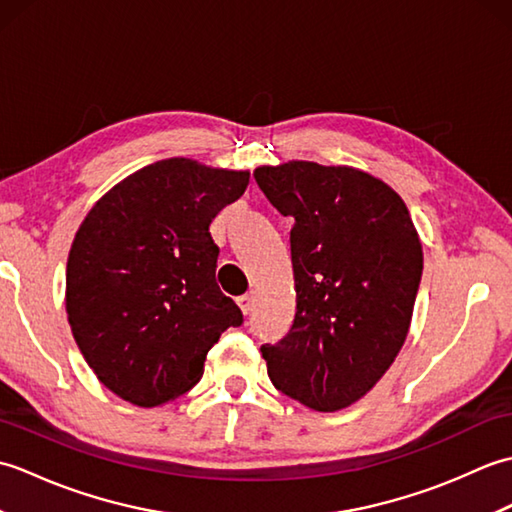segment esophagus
<instances>
[{"instance_id":"1","label":"esophagus","mask_w":512,"mask_h":512,"mask_svg":"<svg viewBox=\"0 0 512 512\" xmlns=\"http://www.w3.org/2000/svg\"><path fill=\"white\" fill-rule=\"evenodd\" d=\"M237 303H239V308H242L244 314H250V310H253V306H255V295H253V292H246V295L237 297Z\"/></svg>"}]
</instances>
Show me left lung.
I'll list each match as a JSON object with an SVG mask.
<instances>
[{
    "label": "left lung",
    "mask_w": 512,
    "mask_h": 512,
    "mask_svg": "<svg viewBox=\"0 0 512 512\" xmlns=\"http://www.w3.org/2000/svg\"><path fill=\"white\" fill-rule=\"evenodd\" d=\"M290 215L297 312L290 332L262 345L273 385L314 411L363 398L407 339L422 277V244L400 195L354 167L292 160L255 169Z\"/></svg>",
    "instance_id": "obj_1"
}]
</instances>
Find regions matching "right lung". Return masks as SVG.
I'll return each mask as SVG.
<instances>
[{"mask_svg":"<svg viewBox=\"0 0 512 512\" xmlns=\"http://www.w3.org/2000/svg\"><path fill=\"white\" fill-rule=\"evenodd\" d=\"M248 171L169 158L132 173L85 215L68 257L65 310L101 383L138 407L189 391L242 310L215 281L209 226Z\"/></svg>","mask_w":512,"mask_h":512,"instance_id":"1","label":"right lung"}]
</instances>
